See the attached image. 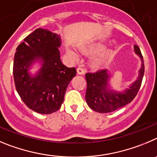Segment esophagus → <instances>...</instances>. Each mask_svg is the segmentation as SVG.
Wrapping results in <instances>:
<instances>
[{"mask_svg":"<svg viewBox=\"0 0 157 157\" xmlns=\"http://www.w3.org/2000/svg\"><path fill=\"white\" fill-rule=\"evenodd\" d=\"M77 74L83 75V74L84 73V70L83 68H81V67H78V68L77 69Z\"/></svg>","mask_w":157,"mask_h":157,"instance_id":"1","label":"esophagus"}]
</instances>
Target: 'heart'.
Here are the masks:
<instances>
[{
	"mask_svg": "<svg viewBox=\"0 0 157 157\" xmlns=\"http://www.w3.org/2000/svg\"><path fill=\"white\" fill-rule=\"evenodd\" d=\"M104 48H105V45L101 43H97L87 48H81V52L84 54H97V53L101 52ZM67 53L72 59H76V58H77L75 52L73 51L67 50ZM114 53L115 52H114L113 49H108L105 52H101L99 55L94 56V58L91 59L90 63H89V66L94 70L101 68V66H104L107 62L109 61L110 59H112L113 56H114Z\"/></svg>",
	"mask_w": 157,
	"mask_h": 157,
	"instance_id": "1",
	"label": "heart"
}]
</instances>
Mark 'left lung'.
Wrapping results in <instances>:
<instances>
[{"mask_svg": "<svg viewBox=\"0 0 157 157\" xmlns=\"http://www.w3.org/2000/svg\"><path fill=\"white\" fill-rule=\"evenodd\" d=\"M135 52L142 59V67L139 70L138 80L131 85L129 89L123 92H116L108 89L109 75L106 70L95 73H86L87 91L86 101L91 109L101 113H107L126 105L135 98L142 84L145 66L142 55L138 45H135Z\"/></svg>", "mask_w": 157, "mask_h": 157, "instance_id": "8db88e82", "label": "left lung"}]
</instances>
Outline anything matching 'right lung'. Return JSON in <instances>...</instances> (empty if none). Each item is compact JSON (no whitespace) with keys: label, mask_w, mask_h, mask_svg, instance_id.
I'll use <instances>...</instances> for the list:
<instances>
[{"label":"right lung","mask_w":157,"mask_h":157,"mask_svg":"<svg viewBox=\"0 0 157 157\" xmlns=\"http://www.w3.org/2000/svg\"><path fill=\"white\" fill-rule=\"evenodd\" d=\"M61 39L56 33L38 28L18 46L14 58L13 75L16 91L30 109L50 114L60 109L65 93L77 70L62 63L58 48ZM37 59L43 62L35 77L28 70Z\"/></svg>","instance_id":"right-lung-1"}]
</instances>
